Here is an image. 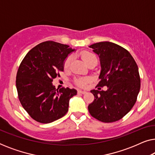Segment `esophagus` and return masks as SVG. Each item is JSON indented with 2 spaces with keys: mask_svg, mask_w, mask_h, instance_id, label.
<instances>
[{
  "mask_svg": "<svg viewBox=\"0 0 155 155\" xmlns=\"http://www.w3.org/2000/svg\"><path fill=\"white\" fill-rule=\"evenodd\" d=\"M78 94H85V93H87V92H86V91L78 90Z\"/></svg>",
  "mask_w": 155,
  "mask_h": 155,
  "instance_id": "obj_1",
  "label": "esophagus"
}]
</instances>
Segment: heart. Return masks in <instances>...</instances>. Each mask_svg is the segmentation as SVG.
Returning a JSON list of instances; mask_svg holds the SVG:
<instances>
[{
  "mask_svg": "<svg viewBox=\"0 0 155 155\" xmlns=\"http://www.w3.org/2000/svg\"><path fill=\"white\" fill-rule=\"evenodd\" d=\"M80 56H81V58L82 59V61H84V63L87 65V63L91 61L93 59H96V56H94V54H91L90 52L87 51H83L80 54ZM73 56H69L65 59V61H64V63H63V67H64V69L68 70L71 66L72 61H73ZM89 80L88 78H83V79H78L75 80V83L78 84V86L80 87H84L86 85L87 82Z\"/></svg>",
  "mask_w": 155,
  "mask_h": 155,
  "instance_id": "heart-1",
  "label": "heart"
}]
</instances>
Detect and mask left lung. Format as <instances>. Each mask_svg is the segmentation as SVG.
Returning a JSON list of instances; mask_svg holds the SVG:
<instances>
[{"label":"left lung","mask_w":155,"mask_h":155,"mask_svg":"<svg viewBox=\"0 0 155 155\" xmlns=\"http://www.w3.org/2000/svg\"><path fill=\"white\" fill-rule=\"evenodd\" d=\"M89 47L98 55L101 65L97 86L107 90H91L94 100L88 106L91 116L104 123L121 119L130 111L140 89L138 67L126 49L110 41H101Z\"/></svg>","instance_id":"1"}]
</instances>
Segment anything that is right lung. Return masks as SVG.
<instances>
[{
  "label": "right lung",
  "instance_id": "add662e5",
  "mask_svg": "<svg viewBox=\"0 0 155 155\" xmlns=\"http://www.w3.org/2000/svg\"><path fill=\"white\" fill-rule=\"evenodd\" d=\"M75 51L66 44L44 41L31 48L21 62L16 76L18 97L34 120L49 124L68 111L70 99L77 90L68 87L58 90L52 82L64 70L68 56Z\"/></svg>",
  "mask_w": 155,
  "mask_h": 155
}]
</instances>
